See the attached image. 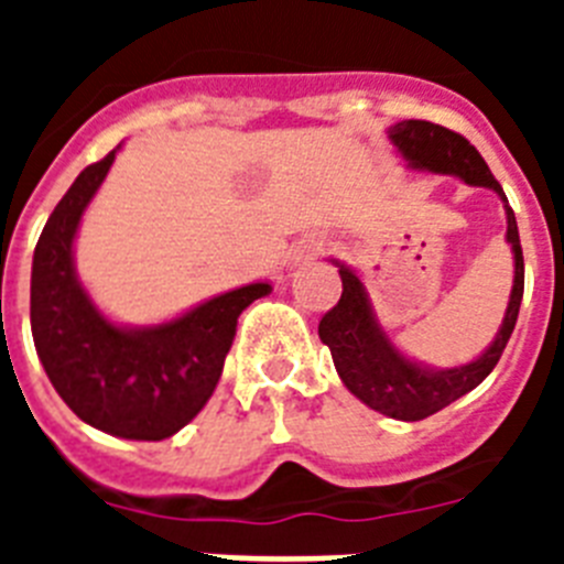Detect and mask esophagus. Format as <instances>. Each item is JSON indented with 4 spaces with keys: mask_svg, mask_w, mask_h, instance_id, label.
I'll return each instance as SVG.
<instances>
[{
    "mask_svg": "<svg viewBox=\"0 0 564 564\" xmlns=\"http://www.w3.org/2000/svg\"><path fill=\"white\" fill-rule=\"evenodd\" d=\"M325 251V239H307L305 246L296 251V259H313Z\"/></svg>",
    "mask_w": 564,
    "mask_h": 564,
    "instance_id": "esophagus-1",
    "label": "esophagus"
}]
</instances>
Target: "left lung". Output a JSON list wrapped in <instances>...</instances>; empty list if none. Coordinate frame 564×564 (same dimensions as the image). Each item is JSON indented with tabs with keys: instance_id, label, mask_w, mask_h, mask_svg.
<instances>
[{
	"instance_id": "obj_1",
	"label": "left lung",
	"mask_w": 564,
	"mask_h": 564,
	"mask_svg": "<svg viewBox=\"0 0 564 564\" xmlns=\"http://www.w3.org/2000/svg\"><path fill=\"white\" fill-rule=\"evenodd\" d=\"M387 134L412 169L457 174L468 186H486L500 194V200L506 203L508 220L506 239L514 251V288L508 296L500 333H497L495 341L488 344L482 356L463 364V367H452V370H435V367L417 364L398 352L395 344L378 325L367 288L358 279V273L336 262L338 276H341V299L318 322V338L330 347L338 378L370 410L395 417V421H423V417L435 415L443 406H449L452 401L475 390L477 383L486 381L488 372L497 367L508 338L514 333L517 316H520L525 265H522L517 217L508 206L506 192L495 181V174L486 166L480 152L463 134L432 121H401L390 127Z\"/></svg>"
}]
</instances>
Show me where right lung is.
<instances>
[{"instance_id": "add662e5", "label": "right lung", "mask_w": 564, "mask_h": 564, "mask_svg": "<svg viewBox=\"0 0 564 564\" xmlns=\"http://www.w3.org/2000/svg\"><path fill=\"white\" fill-rule=\"evenodd\" d=\"M118 149L84 169L50 214L33 251L30 330L50 383L84 423L127 441H163L206 406L239 313L271 285L220 293L163 325L109 322L78 282L73 239Z\"/></svg>"}]
</instances>
